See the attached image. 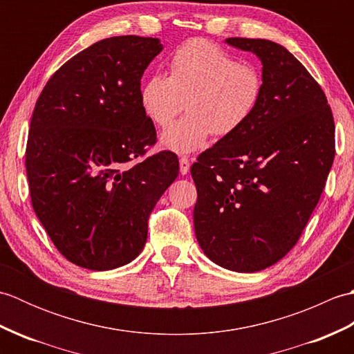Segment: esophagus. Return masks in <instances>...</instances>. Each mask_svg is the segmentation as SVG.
<instances>
[{"instance_id": "34e87169", "label": "esophagus", "mask_w": 354, "mask_h": 354, "mask_svg": "<svg viewBox=\"0 0 354 354\" xmlns=\"http://www.w3.org/2000/svg\"><path fill=\"white\" fill-rule=\"evenodd\" d=\"M190 170V160L187 156H181L179 158V173L181 175H187Z\"/></svg>"}]
</instances>
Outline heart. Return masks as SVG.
I'll list each match as a JSON object with an SVG mask.
<instances>
[{
	"mask_svg": "<svg viewBox=\"0 0 354 354\" xmlns=\"http://www.w3.org/2000/svg\"><path fill=\"white\" fill-rule=\"evenodd\" d=\"M261 95L263 77L255 66L239 64L205 39H192L173 53L169 77L156 73L142 82L140 104L150 122L165 127L185 101L189 114L164 131L161 146L190 153L204 147L212 132H237L257 111Z\"/></svg>",
	"mask_w": 354,
	"mask_h": 354,
	"instance_id": "1",
	"label": "heart"
}]
</instances>
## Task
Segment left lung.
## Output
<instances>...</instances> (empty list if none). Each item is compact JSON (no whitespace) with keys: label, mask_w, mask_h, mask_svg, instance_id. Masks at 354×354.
<instances>
[{"label":"left lung","mask_w":354,"mask_h":354,"mask_svg":"<svg viewBox=\"0 0 354 354\" xmlns=\"http://www.w3.org/2000/svg\"><path fill=\"white\" fill-rule=\"evenodd\" d=\"M261 62L257 111L192 165L194 232L207 257L234 272H259L288 254L317 207L335 158L326 94L283 45L228 37Z\"/></svg>","instance_id":"left-lung-1"}]
</instances>
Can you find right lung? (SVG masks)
<instances>
[{"mask_svg": "<svg viewBox=\"0 0 354 354\" xmlns=\"http://www.w3.org/2000/svg\"><path fill=\"white\" fill-rule=\"evenodd\" d=\"M161 51L156 37L95 42L53 74L36 102L26 150L32 205L59 252L80 268L137 259L149 214L179 173L171 152L129 164L156 141L140 88Z\"/></svg>", "mask_w": 354, "mask_h": 354, "instance_id": "right-lung-1", "label": "right lung"}]
</instances>
